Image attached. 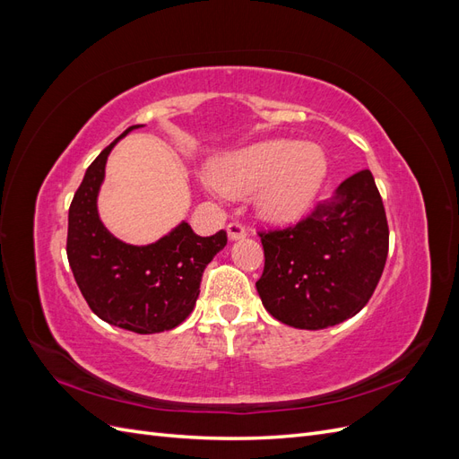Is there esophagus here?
Wrapping results in <instances>:
<instances>
[{
	"label": "esophagus",
	"instance_id": "1",
	"mask_svg": "<svg viewBox=\"0 0 459 459\" xmlns=\"http://www.w3.org/2000/svg\"><path fill=\"white\" fill-rule=\"evenodd\" d=\"M245 235H247V230H245V226L241 224V221H230V224H228V238L231 241L243 239Z\"/></svg>",
	"mask_w": 459,
	"mask_h": 459
}]
</instances>
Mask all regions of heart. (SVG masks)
Wrapping results in <instances>:
<instances>
[{
  "mask_svg": "<svg viewBox=\"0 0 459 459\" xmlns=\"http://www.w3.org/2000/svg\"><path fill=\"white\" fill-rule=\"evenodd\" d=\"M327 176V157L316 143L270 140L221 159L214 186L230 197L258 193V211L272 221H293L308 211Z\"/></svg>",
  "mask_w": 459,
  "mask_h": 459,
  "instance_id": "b5f03b06",
  "label": "heart"
}]
</instances>
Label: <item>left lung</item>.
<instances>
[{
    "instance_id": "obj_1",
    "label": "left lung",
    "mask_w": 459,
    "mask_h": 459,
    "mask_svg": "<svg viewBox=\"0 0 459 459\" xmlns=\"http://www.w3.org/2000/svg\"><path fill=\"white\" fill-rule=\"evenodd\" d=\"M256 290L275 319L325 329L356 316L377 287L388 255L385 206L369 170L346 178L299 224L260 231Z\"/></svg>"
}]
</instances>
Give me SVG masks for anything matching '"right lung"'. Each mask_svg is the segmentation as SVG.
<instances>
[{"label": "right lung", "mask_w": 459, "mask_h": 459, "mask_svg": "<svg viewBox=\"0 0 459 459\" xmlns=\"http://www.w3.org/2000/svg\"><path fill=\"white\" fill-rule=\"evenodd\" d=\"M107 145L86 170L68 208L66 256L88 307L103 322L140 335L179 325L195 307L201 277L228 243L224 230L201 238L182 221L151 245L117 239L97 214V193L108 152L128 132Z\"/></svg>", "instance_id": "1"}]
</instances>
